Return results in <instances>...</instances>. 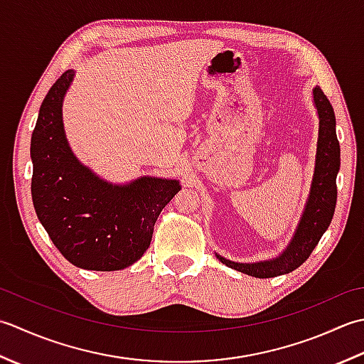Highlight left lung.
<instances>
[{
    "mask_svg": "<svg viewBox=\"0 0 364 364\" xmlns=\"http://www.w3.org/2000/svg\"><path fill=\"white\" fill-rule=\"evenodd\" d=\"M313 102L318 116V136L314 174L305 207L296 223L292 239L277 257L259 262H235L215 253L220 262L255 278L286 275L306 261L327 231L336 207V176L341 166V149L336 136V117L322 89L313 87Z\"/></svg>",
    "mask_w": 364,
    "mask_h": 364,
    "instance_id": "left-lung-1",
    "label": "left lung"
}]
</instances>
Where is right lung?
Returning a JSON list of instances; mask_svg holds the SVG:
<instances>
[{"instance_id":"right-lung-1","label":"right lung","mask_w":364,"mask_h":364,"mask_svg":"<svg viewBox=\"0 0 364 364\" xmlns=\"http://www.w3.org/2000/svg\"><path fill=\"white\" fill-rule=\"evenodd\" d=\"M75 77L64 72L43 99L31 136V195L37 218L73 265L114 272L149 248L154 225L181 183L141 176L113 183L83 165L70 149L63 102Z\"/></svg>"}]
</instances>
